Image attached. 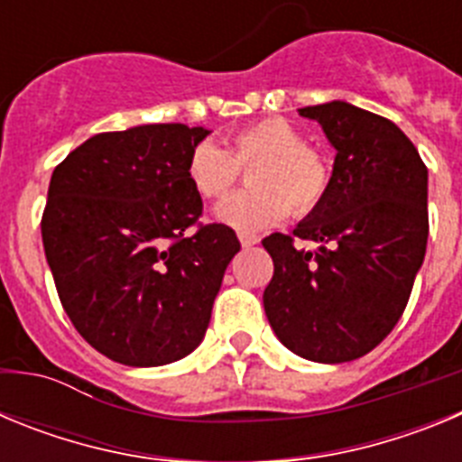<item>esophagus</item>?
<instances>
[{
    "label": "esophagus",
    "instance_id": "obj_1",
    "mask_svg": "<svg viewBox=\"0 0 462 462\" xmlns=\"http://www.w3.org/2000/svg\"><path fill=\"white\" fill-rule=\"evenodd\" d=\"M256 243H259V238H256V236L240 234V245H243V247H254Z\"/></svg>",
    "mask_w": 462,
    "mask_h": 462
}]
</instances>
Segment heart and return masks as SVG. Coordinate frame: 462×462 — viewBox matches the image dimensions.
<instances>
[{"instance_id": "b5f03b06", "label": "heart", "mask_w": 462, "mask_h": 462, "mask_svg": "<svg viewBox=\"0 0 462 462\" xmlns=\"http://www.w3.org/2000/svg\"><path fill=\"white\" fill-rule=\"evenodd\" d=\"M250 171L252 191H243L215 208V219L243 234L314 210L330 182L328 162L308 145L303 132L282 117L252 122L226 138L224 150L199 143L187 159V178L203 199H222L238 182L240 169Z\"/></svg>"}]
</instances>
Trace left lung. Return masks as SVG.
<instances>
[{
  "mask_svg": "<svg viewBox=\"0 0 462 462\" xmlns=\"http://www.w3.org/2000/svg\"><path fill=\"white\" fill-rule=\"evenodd\" d=\"M336 148L324 199L293 236L261 240L273 256L263 291L277 340L317 363L365 356L405 312L428 243V169L382 116L346 101L305 106ZM293 237L320 245L308 253Z\"/></svg>",
  "mask_w": 462,
  "mask_h": 462,
  "instance_id": "8db88e82",
  "label": "left lung"
}]
</instances>
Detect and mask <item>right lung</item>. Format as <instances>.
<instances>
[{
    "label": "right lung",
    "instance_id": "add662e5",
    "mask_svg": "<svg viewBox=\"0 0 462 462\" xmlns=\"http://www.w3.org/2000/svg\"><path fill=\"white\" fill-rule=\"evenodd\" d=\"M203 126L141 125L88 138L52 171L41 236L60 300L89 345L134 368L201 345L234 228L203 224L187 178Z\"/></svg>",
    "mask_w": 462,
    "mask_h": 462
}]
</instances>
